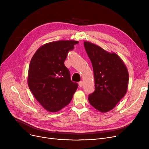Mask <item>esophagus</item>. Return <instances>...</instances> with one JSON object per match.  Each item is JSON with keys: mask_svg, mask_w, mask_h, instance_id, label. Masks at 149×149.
I'll list each match as a JSON object with an SVG mask.
<instances>
[{"mask_svg": "<svg viewBox=\"0 0 149 149\" xmlns=\"http://www.w3.org/2000/svg\"><path fill=\"white\" fill-rule=\"evenodd\" d=\"M79 86L80 87V88H81V87H83V82L81 81H80L79 83Z\"/></svg>", "mask_w": 149, "mask_h": 149, "instance_id": "34e87169", "label": "esophagus"}]
</instances>
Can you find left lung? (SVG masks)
Segmentation results:
<instances>
[{"mask_svg":"<svg viewBox=\"0 0 149 149\" xmlns=\"http://www.w3.org/2000/svg\"><path fill=\"white\" fill-rule=\"evenodd\" d=\"M93 70L95 91L89 95V103L101 112L113 109L126 95L129 72L121 58L100 46L84 42Z\"/></svg>","mask_w":149,"mask_h":149,"instance_id":"obj_1","label":"left lung"}]
</instances>
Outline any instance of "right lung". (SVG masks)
Segmentation results:
<instances>
[{"mask_svg": "<svg viewBox=\"0 0 149 149\" xmlns=\"http://www.w3.org/2000/svg\"><path fill=\"white\" fill-rule=\"evenodd\" d=\"M79 43L74 40H59L46 43L31 58L28 84L33 95L45 109L60 111L69 104L78 88L70 80L64 62L68 53Z\"/></svg>", "mask_w": 149, "mask_h": 149, "instance_id": "add662e5", "label": "right lung"}]
</instances>
